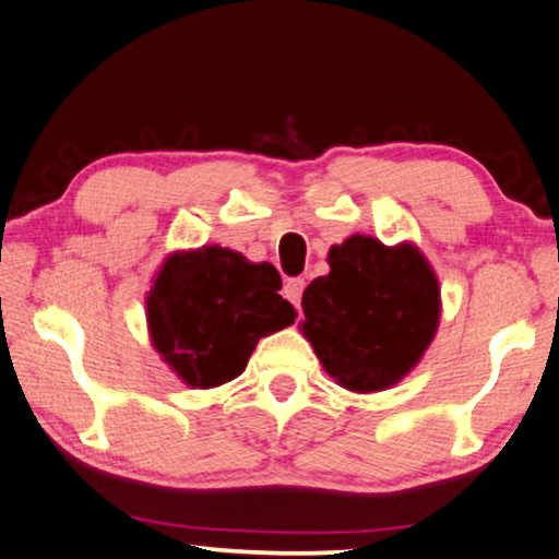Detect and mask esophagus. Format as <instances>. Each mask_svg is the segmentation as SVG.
<instances>
[{"label":"esophagus","instance_id":"1","mask_svg":"<svg viewBox=\"0 0 559 559\" xmlns=\"http://www.w3.org/2000/svg\"><path fill=\"white\" fill-rule=\"evenodd\" d=\"M301 292H305V280L301 277H295V280H287V285H285V297L292 301V305H295L297 309H299V305H301Z\"/></svg>","mask_w":559,"mask_h":559}]
</instances>
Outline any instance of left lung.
<instances>
[{
	"label": "left lung",
	"instance_id": "left-lung-1",
	"mask_svg": "<svg viewBox=\"0 0 559 559\" xmlns=\"http://www.w3.org/2000/svg\"><path fill=\"white\" fill-rule=\"evenodd\" d=\"M329 274L301 295V334L342 389L377 393L408 377L441 322V285L414 242L352 235L332 245Z\"/></svg>",
	"mask_w": 559,
	"mask_h": 559
}]
</instances>
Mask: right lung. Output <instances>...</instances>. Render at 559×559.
<instances>
[{"mask_svg":"<svg viewBox=\"0 0 559 559\" xmlns=\"http://www.w3.org/2000/svg\"><path fill=\"white\" fill-rule=\"evenodd\" d=\"M270 262H250L219 245L176 250L145 295L153 349L190 389L240 377L262 336L295 324Z\"/></svg>","mask_w":559,"mask_h":559,"instance_id":"obj_1","label":"right lung"}]
</instances>
